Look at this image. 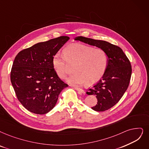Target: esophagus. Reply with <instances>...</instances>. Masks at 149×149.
<instances>
[{"label":"esophagus","instance_id":"obj_1","mask_svg":"<svg viewBox=\"0 0 149 149\" xmlns=\"http://www.w3.org/2000/svg\"><path fill=\"white\" fill-rule=\"evenodd\" d=\"M74 88L76 89V91H78L79 93H85V92H84V91L83 90V89H82V88H79V87H74Z\"/></svg>","mask_w":149,"mask_h":149}]
</instances>
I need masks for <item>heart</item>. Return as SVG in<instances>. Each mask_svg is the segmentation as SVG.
<instances>
[{"instance_id":"1","label":"heart","mask_w":149,"mask_h":149,"mask_svg":"<svg viewBox=\"0 0 149 149\" xmlns=\"http://www.w3.org/2000/svg\"><path fill=\"white\" fill-rule=\"evenodd\" d=\"M109 63L108 53L103 49L82 44L67 46L63 55L56 54L52 58V66L56 74L64 79L73 65L74 72L67 81L73 85L97 82L105 74Z\"/></svg>"}]
</instances>
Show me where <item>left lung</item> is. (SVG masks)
<instances>
[{
    "label": "left lung",
    "instance_id": "8db88e82",
    "mask_svg": "<svg viewBox=\"0 0 149 149\" xmlns=\"http://www.w3.org/2000/svg\"><path fill=\"white\" fill-rule=\"evenodd\" d=\"M103 49L108 53L109 63L103 78L86 93L95 95L97 104L92 107L96 111H104L111 108L122 97L130 84L132 68L129 59L120 47L108 41L84 37L74 39Z\"/></svg>",
    "mask_w": 149,
    "mask_h": 149
}]
</instances>
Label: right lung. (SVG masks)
Returning <instances> with one entry per match:
<instances>
[{
  "instance_id": "right-lung-1",
  "label": "right lung",
  "mask_w": 149,
  "mask_h": 149,
  "mask_svg": "<svg viewBox=\"0 0 149 149\" xmlns=\"http://www.w3.org/2000/svg\"><path fill=\"white\" fill-rule=\"evenodd\" d=\"M61 36L21 51L15 58L10 79L16 95L30 112L45 114L55 106L68 84L56 74L52 58L69 40Z\"/></svg>"
}]
</instances>
